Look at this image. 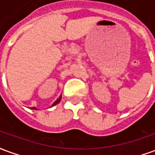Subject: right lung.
I'll use <instances>...</instances> for the list:
<instances>
[{
    "label": "right lung",
    "mask_w": 155,
    "mask_h": 155,
    "mask_svg": "<svg viewBox=\"0 0 155 155\" xmlns=\"http://www.w3.org/2000/svg\"><path fill=\"white\" fill-rule=\"evenodd\" d=\"M61 96H60V98H59V99H58L57 101H55L54 102V104H52V106H54V105H55V104H58V103H59V102H60V101H61ZM32 109H33V110H35V108H32Z\"/></svg>",
    "instance_id": "1"
}]
</instances>
